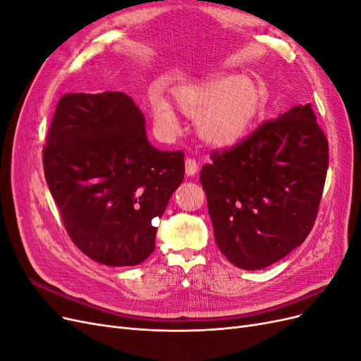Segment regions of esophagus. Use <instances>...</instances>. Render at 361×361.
<instances>
[{
	"mask_svg": "<svg viewBox=\"0 0 361 361\" xmlns=\"http://www.w3.org/2000/svg\"><path fill=\"white\" fill-rule=\"evenodd\" d=\"M197 169H199L197 161L194 158H187V161H185V171H187L188 176H194V174L197 173Z\"/></svg>",
	"mask_w": 361,
	"mask_h": 361,
	"instance_id": "obj_1",
	"label": "esophagus"
}]
</instances>
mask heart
Listing matches in <instances>:
<instances>
[{
	"mask_svg": "<svg viewBox=\"0 0 361 361\" xmlns=\"http://www.w3.org/2000/svg\"><path fill=\"white\" fill-rule=\"evenodd\" d=\"M183 114L197 118V130L207 145L231 147L241 140L259 111V90L247 76L215 75L174 93ZM152 116L164 134L178 128L176 113L166 97H152Z\"/></svg>",
	"mask_w": 361,
	"mask_h": 361,
	"instance_id": "heart-1",
	"label": "heart"
}]
</instances>
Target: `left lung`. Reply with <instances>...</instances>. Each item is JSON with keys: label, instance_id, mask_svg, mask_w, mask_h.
Here are the masks:
<instances>
[{"label": "left lung", "instance_id": "obj_1", "mask_svg": "<svg viewBox=\"0 0 361 361\" xmlns=\"http://www.w3.org/2000/svg\"><path fill=\"white\" fill-rule=\"evenodd\" d=\"M200 182L218 248L241 269H262L304 243L319 211L329 141L310 104L214 150Z\"/></svg>", "mask_w": 361, "mask_h": 361}]
</instances>
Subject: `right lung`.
Segmentation results:
<instances>
[{"label": "right lung", "mask_w": 361, "mask_h": 361, "mask_svg": "<svg viewBox=\"0 0 361 361\" xmlns=\"http://www.w3.org/2000/svg\"><path fill=\"white\" fill-rule=\"evenodd\" d=\"M43 170L64 228L84 255L133 267L155 250V218L183 180L182 150H158L125 93L60 97L43 147Z\"/></svg>", "instance_id": "1"}]
</instances>
